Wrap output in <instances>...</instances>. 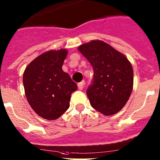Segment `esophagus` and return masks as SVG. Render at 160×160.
I'll return each mask as SVG.
<instances>
[{
    "label": "esophagus",
    "mask_w": 160,
    "mask_h": 160,
    "mask_svg": "<svg viewBox=\"0 0 160 160\" xmlns=\"http://www.w3.org/2000/svg\"><path fill=\"white\" fill-rule=\"evenodd\" d=\"M84 84H85V82L84 81L80 82V83H79L78 84H77V87H78V89H80V90H82V89H83Z\"/></svg>",
    "instance_id": "esophagus-1"
}]
</instances>
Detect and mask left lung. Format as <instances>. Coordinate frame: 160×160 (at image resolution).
<instances>
[{
	"label": "left lung",
	"mask_w": 160,
	"mask_h": 160,
	"mask_svg": "<svg viewBox=\"0 0 160 160\" xmlns=\"http://www.w3.org/2000/svg\"><path fill=\"white\" fill-rule=\"evenodd\" d=\"M78 50L93 69L92 83L87 91L90 105L105 115L116 114L132 92V65L124 54L100 40L83 44Z\"/></svg>",
	"instance_id": "left-lung-1"
}]
</instances>
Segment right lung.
Returning a JSON list of instances; mask_svg holds the SVG:
<instances>
[{
  "mask_svg": "<svg viewBox=\"0 0 160 160\" xmlns=\"http://www.w3.org/2000/svg\"><path fill=\"white\" fill-rule=\"evenodd\" d=\"M68 51L51 50L40 54L26 67L22 77L28 102L35 112L47 120H54L68 109L77 84L62 65Z\"/></svg>",
  "mask_w": 160,
  "mask_h": 160,
  "instance_id": "right-lung-1",
  "label": "right lung"
}]
</instances>
